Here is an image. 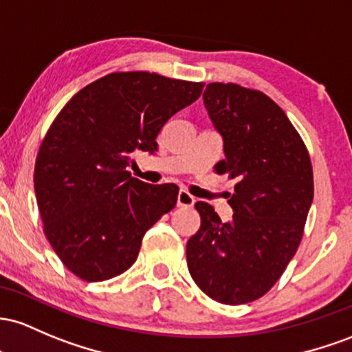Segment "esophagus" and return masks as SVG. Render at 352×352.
Masks as SVG:
<instances>
[{"label":"esophagus","instance_id":"esophagus-1","mask_svg":"<svg viewBox=\"0 0 352 352\" xmlns=\"http://www.w3.org/2000/svg\"><path fill=\"white\" fill-rule=\"evenodd\" d=\"M192 204H195V197L189 195L188 191H184V189H181V191L177 192V206H181V208H191Z\"/></svg>","mask_w":352,"mask_h":352}]
</instances>
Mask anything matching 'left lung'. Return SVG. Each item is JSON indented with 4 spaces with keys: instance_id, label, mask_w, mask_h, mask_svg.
Returning <instances> with one entry per match:
<instances>
[{
    "instance_id": "left-lung-1",
    "label": "left lung",
    "mask_w": 352,
    "mask_h": 352,
    "mask_svg": "<svg viewBox=\"0 0 352 352\" xmlns=\"http://www.w3.org/2000/svg\"><path fill=\"white\" fill-rule=\"evenodd\" d=\"M204 106L223 136L218 175L236 179L223 223L196 203L201 228L186 244L189 274L223 304L259 299L298 251L314 196L313 166L301 136L270 96L234 82H209Z\"/></svg>"
}]
</instances>
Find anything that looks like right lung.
I'll use <instances>...</instances> for the list:
<instances>
[{
    "mask_svg": "<svg viewBox=\"0 0 352 352\" xmlns=\"http://www.w3.org/2000/svg\"><path fill=\"white\" fill-rule=\"evenodd\" d=\"M203 86L111 73L78 91L50 126L34 192L51 248L78 278L98 283L129 270L146 231L176 206V184H148L126 168L138 149L155 155L161 128Z\"/></svg>",
    "mask_w": 352,
    "mask_h": 352,
    "instance_id": "obj_1",
    "label": "right lung"
}]
</instances>
